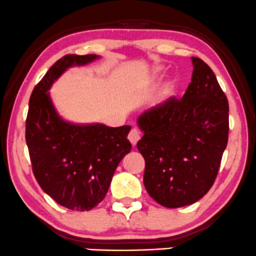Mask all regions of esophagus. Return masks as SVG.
I'll use <instances>...</instances> for the list:
<instances>
[{"label": "esophagus", "mask_w": 256, "mask_h": 256, "mask_svg": "<svg viewBox=\"0 0 256 256\" xmlns=\"http://www.w3.org/2000/svg\"><path fill=\"white\" fill-rule=\"evenodd\" d=\"M140 138H141V134H140V132L138 130V129H132L130 130V133L128 134V140L132 142V145L133 146H135L138 144V141L140 140Z\"/></svg>", "instance_id": "esophagus-1"}]
</instances>
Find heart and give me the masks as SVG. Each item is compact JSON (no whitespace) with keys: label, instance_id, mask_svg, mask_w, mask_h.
Here are the masks:
<instances>
[{"label":"heart","instance_id":"1","mask_svg":"<svg viewBox=\"0 0 256 256\" xmlns=\"http://www.w3.org/2000/svg\"><path fill=\"white\" fill-rule=\"evenodd\" d=\"M160 72H162V68L160 67H154L152 69V73H151V76L150 78H152V79H154V78H157L159 74H160Z\"/></svg>","mask_w":256,"mask_h":256}]
</instances>
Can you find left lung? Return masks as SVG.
Listing matches in <instances>:
<instances>
[{"label": "left lung", "instance_id": "8db88e82", "mask_svg": "<svg viewBox=\"0 0 256 256\" xmlns=\"http://www.w3.org/2000/svg\"><path fill=\"white\" fill-rule=\"evenodd\" d=\"M192 82L181 99L171 97L144 111L138 142L145 159L144 184L159 205L196 202L217 177L229 135V104L208 66L192 57Z\"/></svg>", "mask_w": 256, "mask_h": 256}]
</instances>
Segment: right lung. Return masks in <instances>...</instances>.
Wrapping results in <instances>:
<instances>
[{"label": "right lung", "mask_w": 256, "mask_h": 256, "mask_svg": "<svg viewBox=\"0 0 256 256\" xmlns=\"http://www.w3.org/2000/svg\"><path fill=\"white\" fill-rule=\"evenodd\" d=\"M98 55H67L51 67L33 90L26 120V144L33 174L57 204L90 211L104 199L117 165L132 144L130 126L69 122L57 112L50 88L68 68L86 66Z\"/></svg>", "instance_id": "right-lung-1"}]
</instances>
